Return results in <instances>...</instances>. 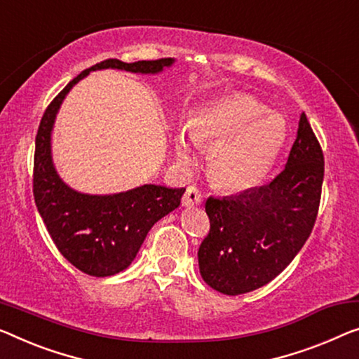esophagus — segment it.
Here are the masks:
<instances>
[{
  "instance_id": "34e87169",
  "label": "esophagus",
  "mask_w": 359,
  "mask_h": 359,
  "mask_svg": "<svg viewBox=\"0 0 359 359\" xmlns=\"http://www.w3.org/2000/svg\"><path fill=\"white\" fill-rule=\"evenodd\" d=\"M201 203H203V196L196 187H189L185 191V195L182 196V206H185V208L200 206Z\"/></svg>"
}]
</instances>
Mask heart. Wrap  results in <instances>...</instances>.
I'll use <instances>...</instances> for the list:
<instances>
[{
    "label": "heart",
    "mask_w": 359,
    "mask_h": 359,
    "mask_svg": "<svg viewBox=\"0 0 359 359\" xmlns=\"http://www.w3.org/2000/svg\"><path fill=\"white\" fill-rule=\"evenodd\" d=\"M187 132L195 145H212L208 169L214 182L227 190L259 184L276 163L285 138L282 117L245 93L212 101L190 121ZM175 153L182 163L191 159L184 133L175 140Z\"/></svg>",
    "instance_id": "1"
}]
</instances>
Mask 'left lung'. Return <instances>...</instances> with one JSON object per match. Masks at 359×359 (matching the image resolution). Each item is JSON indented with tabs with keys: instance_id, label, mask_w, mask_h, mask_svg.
<instances>
[{
	"instance_id": "obj_1",
	"label": "left lung",
	"mask_w": 359,
	"mask_h": 359,
	"mask_svg": "<svg viewBox=\"0 0 359 359\" xmlns=\"http://www.w3.org/2000/svg\"><path fill=\"white\" fill-rule=\"evenodd\" d=\"M323 180V149L303 112L285 169L271 184L206 200L211 227L198 250L203 280L233 297L276 279L313 231Z\"/></svg>"
}]
</instances>
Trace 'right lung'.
<instances>
[{"instance_id": "add662e5", "label": "right lung", "mask_w": 359, "mask_h": 359, "mask_svg": "<svg viewBox=\"0 0 359 359\" xmlns=\"http://www.w3.org/2000/svg\"><path fill=\"white\" fill-rule=\"evenodd\" d=\"M172 57L122 62L106 60L85 69L51 101L35 138V205L61 255L79 271L108 277L127 269L154 224L180 205L185 189L147 184L114 195H88L64 184L51 156V132L61 103L71 88L92 71L121 69L133 74H159Z\"/></svg>"}]
</instances>
